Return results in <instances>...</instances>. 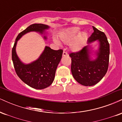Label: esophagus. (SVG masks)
I'll list each match as a JSON object with an SVG mask.
<instances>
[{"mask_svg":"<svg viewBox=\"0 0 122 122\" xmlns=\"http://www.w3.org/2000/svg\"><path fill=\"white\" fill-rule=\"evenodd\" d=\"M68 56V53L66 52L65 51H64L62 53V56Z\"/></svg>","mask_w":122,"mask_h":122,"instance_id":"1","label":"esophagus"}]
</instances>
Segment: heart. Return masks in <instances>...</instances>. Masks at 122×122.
Here are the masks:
<instances>
[{
    "label": "heart",
    "mask_w": 122,
    "mask_h": 122,
    "mask_svg": "<svg viewBox=\"0 0 122 122\" xmlns=\"http://www.w3.org/2000/svg\"><path fill=\"white\" fill-rule=\"evenodd\" d=\"M80 29L77 27H71L65 30L60 35V38L61 41L65 43L71 44V48L73 51H78L81 50L84 46L88 38L87 33L84 31L80 32ZM55 42L58 43L57 41Z\"/></svg>",
    "instance_id": "1"
}]
</instances>
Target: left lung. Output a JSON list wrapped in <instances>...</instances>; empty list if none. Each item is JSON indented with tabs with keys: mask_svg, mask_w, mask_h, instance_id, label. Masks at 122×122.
<instances>
[{
	"mask_svg": "<svg viewBox=\"0 0 122 122\" xmlns=\"http://www.w3.org/2000/svg\"><path fill=\"white\" fill-rule=\"evenodd\" d=\"M93 33L88 40V45L80 51L72 53L71 72L74 79L84 86H92L100 81L107 72L110 56V45L107 37L103 32L93 27ZM97 40L99 43V48L95 55L90 44ZM95 55L93 59L91 57Z\"/></svg>",
	"mask_w": 122,
	"mask_h": 122,
	"instance_id": "8db88e82",
	"label": "left lung"
}]
</instances>
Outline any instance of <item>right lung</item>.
Wrapping results in <instances>:
<instances>
[{"mask_svg":"<svg viewBox=\"0 0 122 122\" xmlns=\"http://www.w3.org/2000/svg\"><path fill=\"white\" fill-rule=\"evenodd\" d=\"M49 28L48 25L41 23L31 25L18 34L12 50V60L16 74L22 81L34 89H44L52 84L63 51L61 49L53 50L46 46L37 60L29 64H25L20 61L16 54V44L22 36L31 31L43 35V38L47 40L46 30Z\"/></svg>","mask_w":122,"mask_h":122,"instance_id":"obj_1","label":"right lung"}]
</instances>
